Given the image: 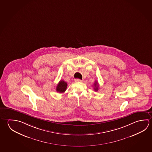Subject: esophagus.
I'll list each match as a JSON object with an SVG mask.
<instances>
[{"mask_svg":"<svg viewBox=\"0 0 152 152\" xmlns=\"http://www.w3.org/2000/svg\"><path fill=\"white\" fill-rule=\"evenodd\" d=\"M75 82H82V80H80V79H75Z\"/></svg>","mask_w":152,"mask_h":152,"instance_id":"34e87169","label":"esophagus"}]
</instances>
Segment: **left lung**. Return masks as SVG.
I'll use <instances>...</instances> for the list:
<instances>
[{"mask_svg": "<svg viewBox=\"0 0 152 152\" xmlns=\"http://www.w3.org/2000/svg\"><path fill=\"white\" fill-rule=\"evenodd\" d=\"M94 90L96 91H97L98 90L99 88V85L98 83L97 82H95L94 83Z\"/></svg>", "mask_w": 152, "mask_h": 152, "instance_id": "1", "label": "left lung"}]
</instances>
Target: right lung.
Here are the masks:
<instances>
[{
    "label": "right lung",
    "instance_id": "add662e5",
    "mask_svg": "<svg viewBox=\"0 0 152 152\" xmlns=\"http://www.w3.org/2000/svg\"><path fill=\"white\" fill-rule=\"evenodd\" d=\"M67 88V83L63 80H61L57 85L56 90L59 93H64L66 90Z\"/></svg>",
    "mask_w": 152,
    "mask_h": 152
}]
</instances>
